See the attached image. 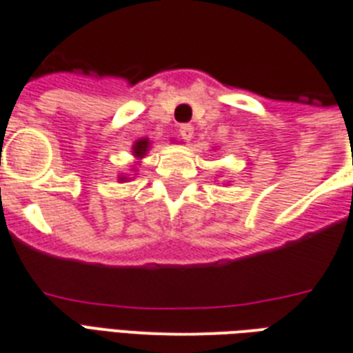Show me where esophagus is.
I'll list each match as a JSON object with an SVG mask.
<instances>
[{
	"label": "esophagus",
	"instance_id": "34e87169",
	"mask_svg": "<svg viewBox=\"0 0 353 353\" xmlns=\"http://www.w3.org/2000/svg\"><path fill=\"white\" fill-rule=\"evenodd\" d=\"M193 131H194V129H193V125H191V123H182V125H180V128H179L180 137L184 138L185 142L193 138Z\"/></svg>",
	"mask_w": 353,
	"mask_h": 353
}]
</instances>
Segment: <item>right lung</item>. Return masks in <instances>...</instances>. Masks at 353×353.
<instances>
[{"label":"right lung","instance_id":"right-lung-1","mask_svg":"<svg viewBox=\"0 0 353 353\" xmlns=\"http://www.w3.org/2000/svg\"><path fill=\"white\" fill-rule=\"evenodd\" d=\"M148 145L149 142L143 138V140H140V142L134 143V148H132V153H134V157H140L142 159L143 154H145V151H148Z\"/></svg>","mask_w":353,"mask_h":353}]
</instances>
